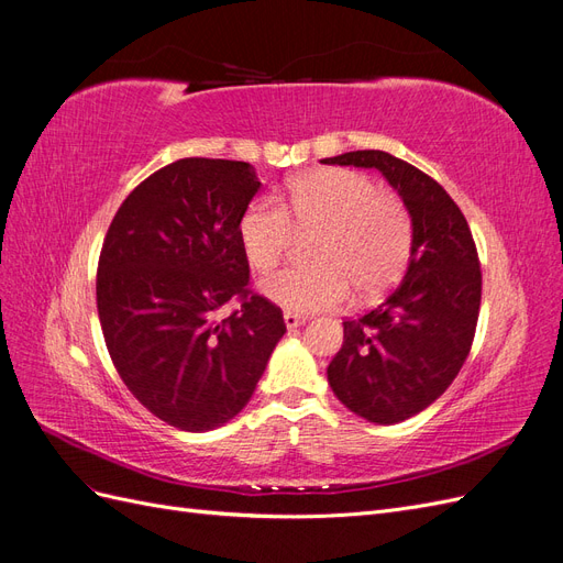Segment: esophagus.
<instances>
[{"mask_svg": "<svg viewBox=\"0 0 563 563\" xmlns=\"http://www.w3.org/2000/svg\"><path fill=\"white\" fill-rule=\"evenodd\" d=\"M305 319H308V317L298 314V312H284V323L288 329H298L300 323H305Z\"/></svg>", "mask_w": 563, "mask_h": 563, "instance_id": "34e87169", "label": "esophagus"}]
</instances>
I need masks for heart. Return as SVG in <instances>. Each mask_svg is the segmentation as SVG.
Instances as JSON below:
<instances>
[{
  "instance_id": "1",
  "label": "heart",
  "mask_w": 563,
  "mask_h": 563,
  "mask_svg": "<svg viewBox=\"0 0 563 563\" xmlns=\"http://www.w3.org/2000/svg\"><path fill=\"white\" fill-rule=\"evenodd\" d=\"M296 232H317L312 265L286 267L267 277L263 294L294 312L331 310L352 286L362 298L395 284L411 258L413 220L404 199L378 190L366 174L323 168L291 183L284 207L251 201L240 218V244L251 269L267 275L294 244Z\"/></svg>"
}]
</instances>
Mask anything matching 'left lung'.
Wrapping results in <instances>:
<instances>
[{
    "instance_id": "8db88e82",
    "label": "left lung",
    "mask_w": 563,
    "mask_h": 563,
    "mask_svg": "<svg viewBox=\"0 0 563 563\" xmlns=\"http://www.w3.org/2000/svg\"><path fill=\"white\" fill-rule=\"evenodd\" d=\"M323 164L378 168L413 220L406 275L378 308L343 321L329 385L352 413L395 424L439 399L463 368L482 305V267L463 211L434 178L383 150Z\"/></svg>"
}]
</instances>
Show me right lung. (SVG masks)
Returning <instances> with one entry per match:
<instances>
[{
    "label": "right lung",
    "mask_w": 563,
    "mask_h": 563,
    "mask_svg": "<svg viewBox=\"0 0 563 563\" xmlns=\"http://www.w3.org/2000/svg\"><path fill=\"white\" fill-rule=\"evenodd\" d=\"M261 180L246 162L187 157L145 178L114 213L96 300L110 360L150 413L207 432L249 404L286 333L249 288L240 218ZM234 299L230 318L217 310Z\"/></svg>",
    "instance_id": "add662e5"
}]
</instances>
